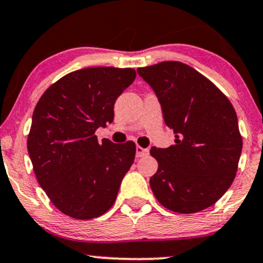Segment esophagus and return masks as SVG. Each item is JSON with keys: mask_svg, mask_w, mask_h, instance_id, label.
Here are the masks:
<instances>
[{"mask_svg": "<svg viewBox=\"0 0 263 263\" xmlns=\"http://www.w3.org/2000/svg\"><path fill=\"white\" fill-rule=\"evenodd\" d=\"M148 153H149V149H148V148H142L141 145H137V147H136V157L141 158L148 156Z\"/></svg>", "mask_w": 263, "mask_h": 263, "instance_id": "esophagus-1", "label": "esophagus"}]
</instances>
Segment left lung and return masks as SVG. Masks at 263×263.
Masks as SVG:
<instances>
[{"label": "left lung", "instance_id": "left-lung-1", "mask_svg": "<svg viewBox=\"0 0 263 263\" xmlns=\"http://www.w3.org/2000/svg\"><path fill=\"white\" fill-rule=\"evenodd\" d=\"M156 91L175 144L151 149L158 162L149 180L159 203L196 213L226 194L238 170L242 138L229 99L203 74L179 61L137 68Z\"/></svg>", "mask_w": 263, "mask_h": 263}]
</instances>
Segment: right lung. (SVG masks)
I'll return each instance as SVG.
<instances>
[{
    "mask_svg": "<svg viewBox=\"0 0 263 263\" xmlns=\"http://www.w3.org/2000/svg\"><path fill=\"white\" fill-rule=\"evenodd\" d=\"M136 78L134 68L88 67L63 76L37 101L28 135L34 173L53 205L74 219L111 208L134 164L135 142H98L114 104Z\"/></svg>",
    "mask_w": 263,
    "mask_h": 263,
    "instance_id": "1",
    "label": "right lung"
}]
</instances>
